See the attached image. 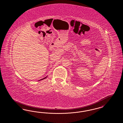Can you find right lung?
Wrapping results in <instances>:
<instances>
[{
    "instance_id": "1",
    "label": "right lung",
    "mask_w": 123,
    "mask_h": 123,
    "mask_svg": "<svg viewBox=\"0 0 123 123\" xmlns=\"http://www.w3.org/2000/svg\"><path fill=\"white\" fill-rule=\"evenodd\" d=\"M47 77H45V78H42V79H41V80H39V81H40V80H43V79H45V78H47Z\"/></svg>"
}]
</instances>
